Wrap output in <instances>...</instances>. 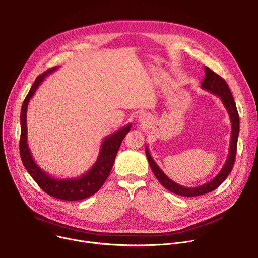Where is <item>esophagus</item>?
Returning a JSON list of instances; mask_svg holds the SVG:
<instances>
[{"instance_id": "1", "label": "esophagus", "mask_w": 258, "mask_h": 258, "mask_svg": "<svg viewBox=\"0 0 258 258\" xmlns=\"http://www.w3.org/2000/svg\"><path fill=\"white\" fill-rule=\"evenodd\" d=\"M142 117H143V116H141V117H140V118H141V120H143V118H142Z\"/></svg>"}]
</instances>
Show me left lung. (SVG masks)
Segmentation results:
<instances>
[{
    "mask_svg": "<svg viewBox=\"0 0 258 258\" xmlns=\"http://www.w3.org/2000/svg\"><path fill=\"white\" fill-rule=\"evenodd\" d=\"M205 78L202 83V88L204 90L209 91L210 93L216 95L220 98V100L222 101L224 107L226 108L229 118H230V123H231V135H230V144H229V151H228V156L227 159L213 180L210 182L203 184L201 186L197 187H185L180 184H177L173 182L171 179L163 172V170L157 165V163L154 161L152 158L148 146H146V155L148 158L149 164L157 177V180L159 181L164 188L169 190L172 193H175L177 195H182L186 197H192V196H198V195H203L206 193H209L215 189L219 187L224 180L227 177V175L230 173L234 159H235V154H236V146H237V137H239V131H240V117L239 113H237L236 105L233 100L232 94L226 84L224 79L212 71L209 67H205Z\"/></svg>",
    "mask_w": 258,
    "mask_h": 258,
    "instance_id": "1",
    "label": "left lung"
}]
</instances>
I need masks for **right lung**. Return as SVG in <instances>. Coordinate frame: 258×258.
<instances>
[{"mask_svg":"<svg viewBox=\"0 0 258 258\" xmlns=\"http://www.w3.org/2000/svg\"><path fill=\"white\" fill-rule=\"evenodd\" d=\"M56 69L57 67H53L42 73L41 75H39L25 99L21 112V142H19V153H21V158L24 166L33 177L34 181L45 193L55 198H58V200L81 201L98 192L106 181L112 168L116 153L122 144V141L131 129V124L124 126L123 128L118 129L117 131L104 138L96 162L86 173L78 175L77 177L60 179V177H54L44 171L35 162L29 149L27 136V110L30 99L33 97L38 87L42 84V82L48 74L52 73Z\"/></svg>","mask_w":258,"mask_h":258,"instance_id":"1","label":"right lung"}]
</instances>
